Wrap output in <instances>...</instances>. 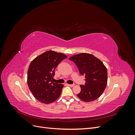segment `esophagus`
I'll return each mask as SVG.
<instances>
[{
  "label": "esophagus",
  "mask_w": 135,
  "mask_h": 135,
  "mask_svg": "<svg viewBox=\"0 0 135 135\" xmlns=\"http://www.w3.org/2000/svg\"><path fill=\"white\" fill-rule=\"evenodd\" d=\"M68 86H69V87H73L74 86V84H68Z\"/></svg>",
  "instance_id": "obj_1"
}]
</instances>
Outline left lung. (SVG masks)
I'll use <instances>...</instances> for the list:
<instances>
[{
    "label": "left lung",
    "mask_w": 135,
    "mask_h": 135,
    "mask_svg": "<svg viewBox=\"0 0 135 135\" xmlns=\"http://www.w3.org/2000/svg\"><path fill=\"white\" fill-rule=\"evenodd\" d=\"M69 60L75 64L80 74L85 76V84L80 85L81 91L77 96L87 103L100 97L108 82L107 69L103 62L87 53L74 55Z\"/></svg>",
    "instance_id": "left-lung-1"
}]
</instances>
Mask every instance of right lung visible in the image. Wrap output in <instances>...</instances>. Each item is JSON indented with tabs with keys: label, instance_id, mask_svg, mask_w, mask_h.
<instances>
[{
	"label": "right lung",
	"instance_id": "right-lung-1",
	"mask_svg": "<svg viewBox=\"0 0 135 135\" xmlns=\"http://www.w3.org/2000/svg\"><path fill=\"white\" fill-rule=\"evenodd\" d=\"M67 56L62 53L48 51L32 60L27 70V81L34 97L42 103L48 104L60 97L64 85L52 81L55 70Z\"/></svg>",
	"mask_w": 135,
	"mask_h": 135
}]
</instances>
